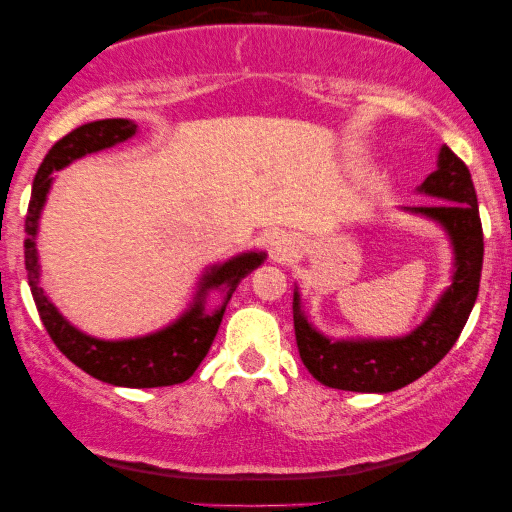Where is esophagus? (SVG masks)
I'll return each mask as SVG.
<instances>
[{
	"instance_id": "1",
	"label": "esophagus",
	"mask_w": 512,
	"mask_h": 512,
	"mask_svg": "<svg viewBox=\"0 0 512 512\" xmlns=\"http://www.w3.org/2000/svg\"><path fill=\"white\" fill-rule=\"evenodd\" d=\"M300 244L298 237L293 235H279L275 242H272V256L277 258V261H291V258H296L300 254Z\"/></svg>"
}]
</instances>
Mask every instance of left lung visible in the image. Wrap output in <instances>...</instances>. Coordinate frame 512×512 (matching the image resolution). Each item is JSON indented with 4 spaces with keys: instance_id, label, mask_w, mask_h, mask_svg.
Instances as JSON below:
<instances>
[{
    "instance_id": "obj_1",
    "label": "left lung",
    "mask_w": 512,
    "mask_h": 512,
    "mask_svg": "<svg viewBox=\"0 0 512 512\" xmlns=\"http://www.w3.org/2000/svg\"><path fill=\"white\" fill-rule=\"evenodd\" d=\"M419 193L440 202L426 207H405V212L436 221L450 237L454 251L452 284L443 291L422 324L403 338L380 340H331L307 321L298 289L293 291V328L300 359L314 380L331 389L361 391V394H389L415 382L450 352L464 331L468 314L480 291V272L485 242L478 195L464 160L443 146L438 167Z\"/></svg>"
}]
</instances>
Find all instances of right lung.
<instances>
[{
    "label": "right lung",
    "mask_w": 512,
    "mask_h": 512,
    "mask_svg": "<svg viewBox=\"0 0 512 512\" xmlns=\"http://www.w3.org/2000/svg\"><path fill=\"white\" fill-rule=\"evenodd\" d=\"M135 132L137 125L128 118H104V121L81 125L53 144L32 184V198L25 219V268L32 298L37 303L39 317L44 321L48 335L74 366L93 375L95 380L114 384V387L151 389L186 382L198 370L216 338L230 296H233L237 284L265 261V251H247V254L230 258L226 263L207 268L200 279V289L195 293L191 310H186L170 326L144 335V338L97 340L69 324L39 284L41 272L37 242L34 240H37L41 209L46 205V195L53 184L51 174L74 163V160L88 156V153L121 144ZM209 288L227 291L224 305L214 313L204 312V296Z\"/></svg>",
    "instance_id": "obj_1"
}]
</instances>
